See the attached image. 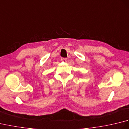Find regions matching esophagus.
I'll return each mask as SVG.
<instances>
[{"instance_id": "obj_1", "label": "esophagus", "mask_w": 129, "mask_h": 129, "mask_svg": "<svg viewBox=\"0 0 129 129\" xmlns=\"http://www.w3.org/2000/svg\"><path fill=\"white\" fill-rule=\"evenodd\" d=\"M61 61L63 62H67V59L66 58H61Z\"/></svg>"}]
</instances>
